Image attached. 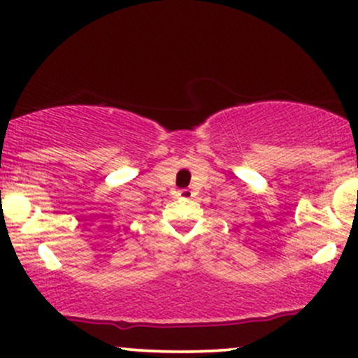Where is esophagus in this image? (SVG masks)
Wrapping results in <instances>:
<instances>
[{
  "label": "esophagus",
  "mask_w": 358,
  "mask_h": 358,
  "mask_svg": "<svg viewBox=\"0 0 358 358\" xmlns=\"http://www.w3.org/2000/svg\"><path fill=\"white\" fill-rule=\"evenodd\" d=\"M178 196H182V199H192L193 192L190 188H182V190H178Z\"/></svg>",
  "instance_id": "obj_1"
}]
</instances>
